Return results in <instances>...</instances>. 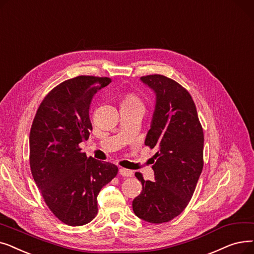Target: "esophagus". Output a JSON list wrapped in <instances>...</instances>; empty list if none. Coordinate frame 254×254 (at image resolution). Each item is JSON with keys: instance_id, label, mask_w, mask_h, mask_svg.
Segmentation results:
<instances>
[{"instance_id": "obj_1", "label": "esophagus", "mask_w": 254, "mask_h": 254, "mask_svg": "<svg viewBox=\"0 0 254 254\" xmlns=\"http://www.w3.org/2000/svg\"><path fill=\"white\" fill-rule=\"evenodd\" d=\"M120 175L122 177H126V178H129V177H132L133 176V172L130 171V170H126V168H121V170L119 171Z\"/></svg>"}]
</instances>
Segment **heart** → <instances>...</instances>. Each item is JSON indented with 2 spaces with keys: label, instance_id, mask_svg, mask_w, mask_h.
<instances>
[{
  "label": "heart",
  "instance_id": "heart-1",
  "mask_svg": "<svg viewBox=\"0 0 254 254\" xmlns=\"http://www.w3.org/2000/svg\"><path fill=\"white\" fill-rule=\"evenodd\" d=\"M122 104H131V105H140V106H142L141 100L139 99L138 96L135 93H132V92L127 93L125 95Z\"/></svg>",
  "mask_w": 254,
  "mask_h": 254
}]
</instances>
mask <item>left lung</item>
I'll list each match as a JSON object with an SVG mask.
<instances>
[{
	"instance_id": "1",
	"label": "left lung",
	"mask_w": 254,
	"mask_h": 254,
	"mask_svg": "<svg viewBox=\"0 0 254 254\" xmlns=\"http://www.w3.org/2000/svg\"><path fill=\"white\" fill-rule=\"evenodd\" d=\"M156 93V107L144 144L157 148L155 181L135 173L142 190L132 201L138 218L168 222L182 213L195 190L203 166V131L189 92L160 74L141 76Z\"/></svg>"
}]
</instances>
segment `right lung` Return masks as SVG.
Here are the masks:
<instances>
[{"mask_svg":"<svg viewBox=\"0 0 254 254\" xmlns=\"http://www.w3.org/2000/svg\"><path fill=\"white\" fill-rule=\"evenodd\" d=\"M110 77L79 75L48 93L30 132V166L34 181L53 214L63 223L80 226L98 213L97 196L117 176L118 167L81 152L79 143L92 131L93 96Z\"/></svg>","mask_w":254,"mask_h":254,"instance_id":"1","label":"right lung"}]
</instances>
